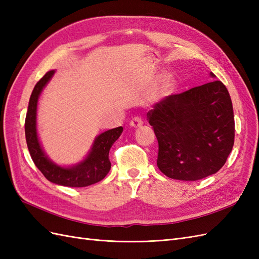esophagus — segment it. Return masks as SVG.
I'll return each instance as SVG.
<instances>
[{"label":"esophagus","instance_id":"esophagus-1","mask_svg":"<svg viewBox=\"0 0 259 259\" xmlns=\"http://www.w3.org/2000/svg\"><path fill=\"white\" fill-rule=\"evenodd\" d=\"M130 125L132 127H134V128H138V127H140L143 125V120H142V117H139V116H135V117H133V119L131 120V122H130Z\"/></svg>","mask_w":259,"mask_h":259}]
</instances>
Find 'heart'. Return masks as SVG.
Segmentation results:
<instances>
[{
  "mask_svg": "<svg viewBox=\"0 0 259 259\" xmlns=\"http://www.w3.org/2000/svg\"><path fill=\"white\" fill-rule=\"evenodd\" d=\"M171 89H173V80H171V77L168 75L164 76L162 82H161L160 91L162 93H167V92H170Z\"/></svg>",
  "mask_w": 259,
  "mask_h": 259,
  "instance_id": "b5f03b06",
  "label": "heart"
}]
</instances>
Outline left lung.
<instances>
[{
	"mask_svg": "<svg viewBox=\"0 0 259 259\" xmlns=\"http://www.w3.org/2000/svg\"><path fill=\"white\" fill-rule=\"evenodd\" d=\"M147 116L159 143L156 165L169 178L194 182L213 175L232 150L233 108L221 81L163 98Z\"/></svg>",
	"mask_w": 259,
	"mask_h": 259,
	"instance_id": "1",
	"label": "left lung"
}]
</instances>
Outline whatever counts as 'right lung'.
I'll list each match as a JSON object with an SVG mask.
<instances>
[{"label":"right lung","instance_id":"add662e5","mask_svg":"<svg viewBox=\"0 0 259 259\" xmlns=\"http://www.w3.org/2000/svg\"><path fill=\"white\" fill-rule=\"evenodd\" d=\"M55 71L51 70L38 81L30 96L25 122L26 140L29 152L35 166L50 182L66 187H88L103 180L111 168L109 151L123 132L119 126L106 131L94 140L93 147L86 158L73 166L64 167L55 164L45 154L36 132L37 100L45 85L50 82Z\"/></svg>","mask_w":259,"mask_h":259}]
</instances>
